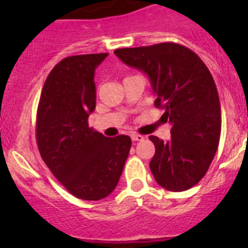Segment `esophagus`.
Wrapping results in <instances>:
<instances>
[{"instance_id": "obj_1", "label": "esophagus", "mask_w": 248, "mask_h": 248, "mask_svg": "<svg viewBox=\"0 0 248 248\" xmlns=\"http://www.w3.org/2000/svg\"><path fill=\"white\" fill-rule=\"evenodd\" d=\"M131 139L132 141H141L144 140V136L139 135V134H131Z\"/></svg>"}]
</instances>
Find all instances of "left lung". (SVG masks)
Segmentation results:
<instances>
[{
  "mask_svg": "<svg viewBox=\"0 0 248 248\" xmlns=\"http://www.w3.org/2000/svg\"><path fill=\"white\" fill-rule=\"evenodd\" d=\"M114 54L148 76L155 105L172 124L169 141L149 138L155 147L149 163L155 181L171 192L192 188L207 172L221 131L219 93L208 68L190 48L172 42Z\"/></svg>",
  "mask_w": 248,
  "mask_h": 248,
  "instance_id": "8db88e82",
  "label": "left lung"
}]
</instances>
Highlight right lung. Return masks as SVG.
I'll list each match as a JSON object with an SVG mask.
<instances>
[{"instance_id":"obj_1","label":"right lung","mask_w":248,"mask_h":248,"mask_svg":"<svg viewBox=\"0 0 248 248\" xmlns=\"http://www.w3.org/2000/svg\"><path fill=\"white\" fill-rule=\"evenodd\" d=\"M104 54L68 56L46 78L37 109L36 138L52 175L79 200L99 201L118 184L130 153L127 135L105 138L89 127L96 105L93 76Z\"/></svg>"}]
</instances>
